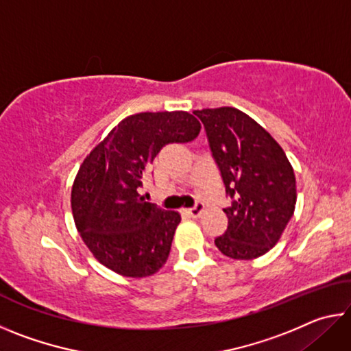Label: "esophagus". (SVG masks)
I'll list each match as a JSON object with an SVG mask.
<instances>
[{
    "label": "esophagus",
    "instance_id": "obj_1",
    "mask_svg": "<svg viewBox=\"0 0 351 351\" xmlns=\"http://www.w3.org/2000/svg\"><path fill=\"white\" fill-rule=\"evenodd\" d=\"M203 210H204V204L203 203H197L193 207H190V209H187L186 212L189 213V217L198 218L201 213H203Z\"/></svg>",
    "mask_w": 351,
    "mask_h": 351
}]
</instances>
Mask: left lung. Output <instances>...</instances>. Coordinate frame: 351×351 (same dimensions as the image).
Here are the masks:
<instances>
[{"instance_id": "8db88e82", "label": "left lung", "mask_w": 351, "mask_h": 351, "mask_svg": "<svg viewBox=\"0 0 351 351\" xmlns=\"http://www.w3.org/2000/svg\"><path fill=\"white\" fill-rule=\"evenodd\" d=\"M203 122L221 173L228 229L215 239L226 257L252 260L280 239L295 207V176L283 148L245 112L221 106L193 111Z\"/></svg>"}]
</instances>
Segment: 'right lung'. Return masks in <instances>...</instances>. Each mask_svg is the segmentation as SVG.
<instances>
[{
	"label": "right lung",
	"instance_id": "1",
	"mask_svg": "<svg viewBox=\"0 0 351 351\" xmlns=\"http://www.w3.org/2000/svg\"><path fill=\"white\" fill-rule=\"evenodd\" d=\"M187 111L128 116L94 147L77 173L71 207L88 249L106 268L125 277H147L162 268L181 217L139 195L145 170L167 144L199 134Z\"/></svg>",
	"mask_w": 351,
	"mask_h": 351
}]
</instances>
